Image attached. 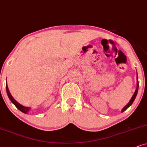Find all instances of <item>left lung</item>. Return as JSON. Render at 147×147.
<instances>
[{
	"label": "left lung",
	"instance_id": "1",
	"mask_svg": "<svg viewBox=\"0 0 147 147\" xmlns=\"http://www.w3.org/2000/svg\"><path fill=\"white\" fill-rule=\"evenodd\" d=\"M138 77H137V87H136V91H135V92H134V95H133V96H132V98H131V100H130V101L129 102H128V104L127 105L125 106V107L123 108V109H122V111H121V112H123L124 111H125L126 109H127L128 107H129V106H130L131 104L133 103V102L134 101V100H135V98H136V95H137V93H138Z\"/></svg>",
	"mask_w": 147,
	"mask_h": 147
}]
</instances>
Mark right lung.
<instances>
[{
    "instance_id": "right-lung-1",
    "label": "right lung",
    "mask_w": 147,
    "mask_h": 147,
    "mask_svg": "<svg viewBox=\"0 0 147 147\" xmlns=\"http://www.w3.org/2000/svg\"><path fill=\"white\" fill-rule=\"evenodd\" d=\"M6 90H7V95H8V97H9V99H10L11 101V102H12L13 104V105H14L15 106H16V107L17 108H18V109H19V110H20V111H22V113H26L28 112V111H29L30 108H29V107H24V106L21 105H20V104L18 103V102H17L16 100H15L12 97V96L11 95L10 92H9V89H8V86H7V84H6Z\"/></svg>"
}]
</instances>
